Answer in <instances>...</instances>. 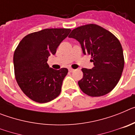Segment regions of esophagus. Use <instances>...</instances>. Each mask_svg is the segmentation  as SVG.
I'll use <instances>...</instances> for the list:
<instances>
[{
	"mask_svg": "<svg viewBox=\"0 0 135 135\" xmlns=\"http://www.w3.org/2000/svg\"><path fill=\"white\" fill-rule=\"evenodd\" d=\"M68 70H69V71H70V72H72V71H74V69H72V68H70L68 69Z\"/></svg>",
	"mask_w": 135,
	"mask_h": 135,
	"instance_id": "esophagus-1",
	"label": "esophagus"
}]
</instances>
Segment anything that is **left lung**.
I'll return each mask as SVG.
<instances>
[{
    "label": "left lung",
    "mask_w": 135,
    "mask_h": 135,
    "mask_svg": "<svg viewBox=\"0 0 135 135\" xmlns=\"http://www.w3.org/2000/svg\"><path fill=\"white\" fill-rule=\"evenodd\" d=\"M69 38L80 42L84 55H91L94 67L82 68L78 85L90 97L109 93L120 79L124 65L123 50L114 34L96 24H87L71 31Z\"/></svg>",
    "instance_id": "1"
}]
</instances>
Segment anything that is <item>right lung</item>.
<instances>
[{
  "label": "right lung",
  "mask_w": 135,
  "mask_h": 135,
  "mask_svg": "<svg viewBox=\"0 0 135 135\" xmlns=\"http://www.w3.org/2000/svg\"><path fill=\"white\" fill-rule=\"evenodd\" d=\"M70 32L68 28L42 30L26 36L19 43L13 55L15 79L30 99L47 103L60 94L68 70H54L47 61Z\"/></svg>",
  "instance_id": "1"
}]
</instances>
